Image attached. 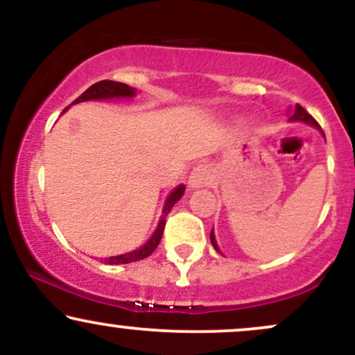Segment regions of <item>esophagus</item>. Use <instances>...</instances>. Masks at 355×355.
Here are the masks:
<instances>
[{
  "label": "esophagus",
  "mask_w": 355,
  "mask_h": 355,
  "mask_svg": "<svg viewBox=\"0 0 355 355\" xmlns=\"http://www.w3.org/2000/svg\"><path fill=\"white\" fill-rule=\"evenodd\" d=\"M210 180V173L205 166L198 165L191 170L190 177H189V187L190 189H200V187L207 185Z\"/></svg>",
  "instance_id": "34e87169"
}]
</instances>
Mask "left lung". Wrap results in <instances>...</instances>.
Masks as SVG:
<instances>
[{
    "label": "left lung",
    "instance_id": "left-lung-1",
    "mask_svg": "<svg viewBox=\"0 0 355 355\" xmlns=\"http://www.w3.org/2000/svg\"><path fill=\"white\" fill-rule=\"evenodd\" d=\"M288 120H291V121H304V123H309V125L315 126V128H320V125L317 123L315 118H313L312 115H309V113L305 112V110H304L302 107H300V105H297L295 110H294V113H292ZM210 242H211V245H214L215 250L220 252V248H218V245H217V240H215L214 230L210 232Z\"/></svg>",
    "mask_w": 355,
    "mask_h": 355
}]
</instances>
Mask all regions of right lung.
Returning <instances> with one entry per match:
<instances>
[{
  "label": "right lung",
  "mask_w": 355,
  "mask_h": 355,
  "mask_svg": "<svg viewBox=\"0 0 355 355\" xmlns=\"http://www.w3.org/2000/svg\"><path fill=\"white\" fill-rule=\"evenodd\" d=\"M132 96H135V88L128 87V85H125V83H118V81L103 80V81H98V83L92 85V87H89L87 92L81 93L78 98L73 101L71 105L80 103V101H88V100L132 98ZM63 112H64V110H63ZM183 193H185V185H178L177 189H175L172 193L168 195V198H166V202H165L164 211H162L160 222H158V225H157V230L153 232V235L150 237V240L145 243L144 247L137 248V250L130 252V254L108 257V259H105V263H110V266H120V263L137 262V260L146 259L148 255H152L155 248H157L158 243H160L162 235H164L166 215H168V211L172 210V207L175 205V203H177L183 197Z\"/></svg>",
  "instance_id": "obj_1"
}]
</instances>
